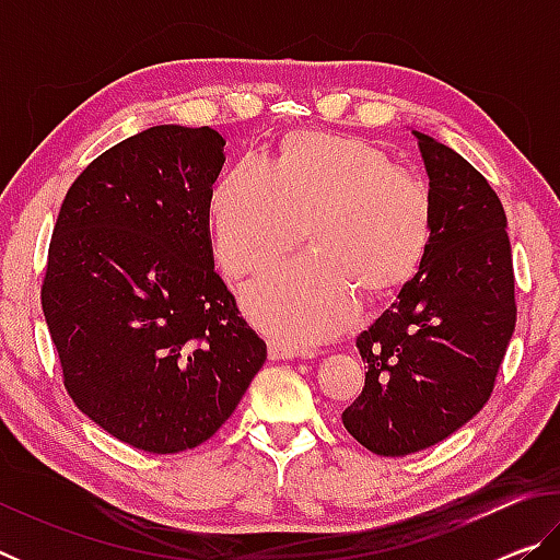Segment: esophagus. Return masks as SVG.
Here are the masks:
<instances>
[{
    "label": "esophagus",
    "instance_id": "34e87169",
    "mask_svg": "<svg viewBox=\"0 0 560 560\" xmlns=\"http://www.w3.org/2000/svg\"><path fill=\"white\" fill-rule=\"evenodd\" d=\"M296 355H299V350L291 348L289 343H283V340H271V343H269V358L271 360H291Z\"/></svg>",
    "mask_w": 560,
    "mask_h": 560
}]
</instances>
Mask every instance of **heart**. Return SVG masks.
<instances>
[{"label": "heart", "instance_id": "b5f03b06", "mask_svg": "<svg viewBox=\"0 0 560 560\" xmlns=\"http://www.w3.org/2000/svg\"><path fill=\"white\" fill-rule=\"evenodd\" d=\"M311 257L252 283L244 308L289 346L340 334L353 299L377 303L415 279L434 236V202L363 138L293 130L267 160L244 155L210 197L214 259L230 279L277 264L301 240Z\"/></svg>", "mask_w": 560, "mask_h": 560}]
</instances>
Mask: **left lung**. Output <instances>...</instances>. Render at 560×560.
Listing matches in <instances>:
<instances>
[{"instance_id": "1", "label": "left lung", "mask_w": 560, "mask_h": 560, "mask_svg": "<svg viewBox=\"0 0 560 560\" xmlns=\"http://www.w3.org/2000/svg\"><path fill=\"white\" fill-rule=\"evenodd\" d=\"M430 175L434 236L397 301L358 336L368 368L343 428L381 457L450 438L487 405L516 326L506 212L487 177L417 132Z\"/></svg>"}]
</instances>
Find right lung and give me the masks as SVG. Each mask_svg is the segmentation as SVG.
Instances as JSON below:
<instances>
[{
  "label": "right lung",
  "instance_id": "1",
  "mask_svg": "<svg viewBox=\"0 0 560 560\" xmlns=\"http://www.w3.org/2000/svg\"><path fill=\"white\" fill-rule=\"evenodd\" d=\"M222 165L217 130L148 128L73 179L54 224L42 308L66 393L153 454L210 440L267 360L214 271Z\"/></svg>",
  "mask_w": 560,
  "mask_h": 560
}]
</instances>
